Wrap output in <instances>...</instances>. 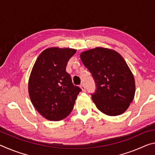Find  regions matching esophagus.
<instances>
[{"mask_svg": "<svg viewBox=\"0 0 155 155\" xmlns=\"http://www.w3.org/2000/svg\"><path fill=\"white\" fill-rule=\"evenodd\" d=\"M80 87H81V90H82V91H85L86 89H85V85H84L83 83V84H81V85H80Z\"/></svg>", "mask_w": 155, "mask_h": 155, "instance_id": "esophagus-1", "label": "esophagus"}]
</instances>
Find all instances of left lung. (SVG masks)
<instances>
[{
	"label": "left lung",
	"mask_w": 155,
	"mask_h": 155,
	"mask_svg": "<svg viewBox=\"0 0 155 155\" xmlns=\"http://www.w3.org/2000/svg\"><path fill=\"white\" fill-rule=\"evenodd\" d=\"M80 57L95 81L96 90L91 95L97 108L108 115L123 114L135 92L134 77L123 57L100 47L82 52Z\"/></svg>",
	"instance_id": "8db88e82"
}]
</instances>
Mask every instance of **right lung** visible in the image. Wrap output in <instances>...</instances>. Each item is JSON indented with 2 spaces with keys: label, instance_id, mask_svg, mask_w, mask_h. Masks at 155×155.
Returning a JSON list of instances; mask_svg holds the SVG:
<instances>
[{
  "label": "right lung",
  "instance_id": "obj_1",
  "mask_svg": "<svg viewBox=\"0 0 155 155\" xmlns=\"http://www.w3.org/2000/svg\"><path fill=\"white\" fill-rule=\"evenodd\" d=\"M76 51L72 48L46 49L33 65L28 94L34 107L47 120L59 121L66 117L81 91L66 72L68 62Z\"/></svg>",
  "mask_w": 155,
  "mask_h": 155
}]
</instances>
